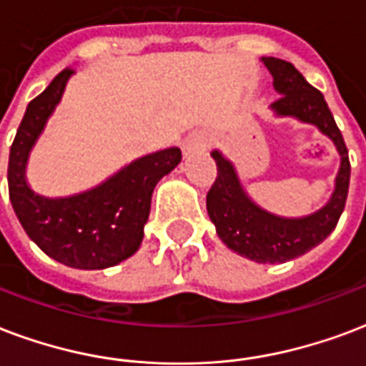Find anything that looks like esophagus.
I'll return each instance as SVG.
<instances>
[{"label":"esophagus","instance_id":"1","mask_svg":"<svg viewBox=\"0 0 366 366\" xmlns=\"http://www.w3.org/2000/svg\"><path fill=\"white\" fill-rule=\"evenodd\" d=\"M205 139L204 137H199V135H194V137H190L188 142H186V151H192V149H205Z\"/></svg>","mask_w":366,"mask_h":366}]
</instances>
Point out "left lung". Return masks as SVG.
Instances as JSON below:
<instances>
[{
	"label": "left lung",
	"instance_id": "left-lung-1",
	"mask_svg": "<svg viewBox=\"0 0 366 366\" xmlns=\"http://www.w3.org/2000/svg\"><path fill=\"white\" fill-rule=\"evenodd\" d=\"M273 77L280 99L273 102V114L310 124L332 139L340 153V170L334 192L326 205L305 217H281L259 207L240 182L237 169L215 149L211 157L217 162V178L207 192V213L227 248L258 264H283L299 258L334 231L345 207L351 164L342 132L327 108L324 94L308 85L293 64L280 58H262Z\"/></svg>",
	"mask_w": 366,
	"mask_h": 366
}]
</instances>
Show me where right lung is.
<instances>
[{
  "instance_id": "1",
  "label": "right lung",
  "mask_w": 366,
  "mask_h": 366,
  "mask_svg": "<svg viewBox=\"0 0 366 366\" xmlns=\"http://www.w3.org/2000/svg\"><path fill=\"white\" fill-rule=\"evenodd\" d=\"M73 73L71 67L64 69L29 102L11 145L9 199L24 232L46 256L75 269H104L139 250L153 190L162 176L178 167L182 153L169 147L139 157L81 194H36L26 182V162Z\"/></svg>"
}]
</instances>
